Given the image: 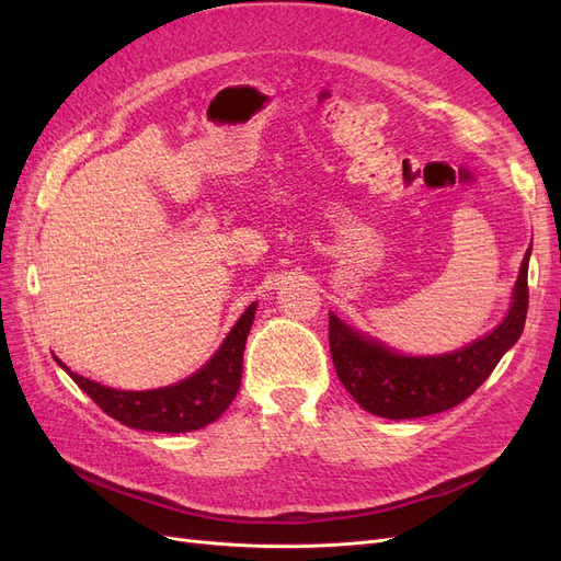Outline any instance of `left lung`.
<instances>
[{"mask_svg":"<svg viewBox=\"0 0 561 561\" xmlns=\"http://www.w3.org/2000/svg\"><path fill=\"white\" fill-rule=\"evenodd\" d=\"M529 254L531 248L524 254L511 313L480 342L447 355L407 358L353 332L330 313V351L336 377L363 410L383 419L431 416L461 404L484 383L524 330L529 309Z\"/></svg>","mask_w":561,"mask_h":561,"instance_id":"1","label":"left lung"}]
</instances>
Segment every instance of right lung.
Wrapping results in <instances>:
<instances>
[{"mask_svg":"<svg viewBox=\"0 0 561 561\" xmlns=\"http://www.w3.org/2000/svg\"><path fill=\"white\" fill-rule=\"evenodd\" d=\"M252 320L254 304L245 309L206 367L198 369L190 379L168 388L114 390L75 375L58 358L56 360L100 410L122 421L128 428L157 433L198 431L222 416L239 393L243 351Z\"/></svg>","mask_w":561,"mask_h":561,"instance_id":"1","label":"right lung"}]
</instances>
